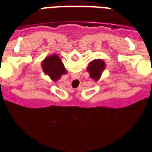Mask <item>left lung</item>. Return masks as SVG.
Segmentation results:
<instances>
[{"instance_id": "left-lung-1", "label": "left lung", "mask_w": 152, "mask_h": 152, "mask_svg": "<svg viewBox=\"0 0 152 152\" xmlns=\"http://www.w3.org/2000/svg\"><path fill=\"white\" fill-rule=\"evenodd\" d=\"M106 63L102 59H94L89 63L87 72H89L91 79L98 81L102 76V72L105 70Z\"/></svg>"}]
</instances>
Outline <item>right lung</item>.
<instances>
[{"label":"right lung","mask_w":152,"mask_h":152,"mask_svg":"<svg viewBox=\"0 0 152 152\" xmlns=\"http://www.w3.org/2000/svg\"><path fill=\"white\" fill-rule=\"evenodd\" d=\"M41 68L43 72L50 76L53 81H57L63 75L66 74V70L58 54H51L42 61Z\"/></svg>","instance_id":"obj_1"}]
</instances>
